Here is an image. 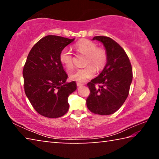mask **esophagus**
Returning a JSON list of instances; mask_svg holds the SVG:
<instances>
[{"instance_id": "34e87169", "label": "esophagus", "mask_w": 159, "mask_h": 159, "mask_svg": "<svg viewBox=\"0 0 159 159\" xmlns=\"http://www.w3.org/2000/svg\"><path fill=\"white\" fill-rule=\"evenodd\" d=\"M76 84H77V86H82V85H83V83H79V82H77Z\"/></svg>"}]
</instances>
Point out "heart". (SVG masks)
Wrapping results in <instances>:
<instances>
[{
    "mask_svg": "<svg viewBox=\"0 0 159 159\" xmlns=\"http://www.w3.org/2000/svg\"><path fill=\"white\" fill-rule=\"evenodd\" d=\"M75 48L79 52L87 55L85 60V64L87 65L92 63L98 69H101L105 64L107 61L106 52L101 48H97V45L94 42L89 40H82L77 43ZM59 60L66 69H71L73 67V57L69 48H64L60 51ZM92 64L72 71L69 75L70 79L83 83L93 78L96 74V69Z\"/></svg>",
    "mask_w": 159,
    "mask_h": 159,
    "instance_id": "obj_1",
    "label": "heart"
}]
</instances>
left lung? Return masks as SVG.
Listing matches in <instances>:
<instances>
[{"mask_svg": "<svg viewBox=\"0 0 159 159\" xmlns=\"http://www.w3.org/2000/svg\"><path fill=\"white\" fill-rule=\"evenodd\" d=\"M106 50L107 63L98 77L88 83L90 90L86 104L91 112L110 115L120 108L127 99L133 80L130 61L124 50L111 38L95 36ZM99 84L96 89L95 84Z\"/></svg>", "mask_w": 159, "mask_h": 159, "instance_id": "obj_1", "label": "left lung"}]
</instances>
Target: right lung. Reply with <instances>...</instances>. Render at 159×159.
Instances as JSON below:
<instances>
[{
	"label": "right lung",
	"instance_id": "right-lung-1",
	"mask_svg": "<svg viewBox=\"0 0 159 159\" xmlns=\"http://www.w3.org/2000/svg\"><path fill=\"white\" fill-rule=\"evenodd\" d=\"M75 40L49 35L38 41L29 52L23 69L25 91L39 114L59 118L68 111V98L76 90L59 60L60 51Z\"/></svg>",
	"mask_w": 159,
	"mask_h": 159
}]
</instances>
